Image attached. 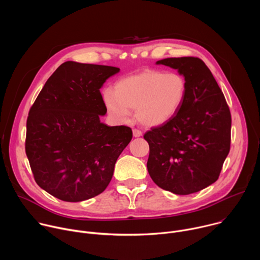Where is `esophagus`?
<instances>
[{
  "instance_id": "1",
  "label": "esophagus",
  "mask_w": 260,
  "mask_h": 260,
  "mask_svg": "<svg viewBox=\"0 0 260 260\" xmlns=\"http://www.w3.org/2000/svg\"><path fill=\"white\" fill-rule=\"evenodd\" d=\"M133 136H134L135 138H139V137L142 136V132L135 128V129H133Z\"/></svg>"
}]
</instances>
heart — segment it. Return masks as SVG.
Here are the masks:
<instances>
[{
    "label": "heart",
    "instance_id": "heart-1",
    "mask_svg": "<svg viewBox=\"0 0 260 260\" xmlns=\"http://www.w3.org/2000/svg\"><path fill=\"white\" fill-rule=\"evenodd\" d=\"M187 92V85L179 73L144 71L116 82L114 92L106 90L104 104L110 117L127 122L131 110L136 109L137 119L146 126H159L175 117Z\"/></svg>",
    "mask_w": 260,
    "mask_h": 260
}]
</instances>
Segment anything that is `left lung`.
<instances>
[{"instance_id": "left-lung-1", "label": "left lung", "mask_w": 260, "mask_h": 260, "mask_svg": "<svg viewBox=\"0 0 260 260\" xmlns=\"http://www.w3.org/2000/svg\"><path fill=\"white\" fill-rule=\"evenodd\" d=\"M186 81L185 101L169 122L144 135L149 144L147 169L160 188L175 194L198 192L217 181L231 148L232 116L225 98L198 57L156 61Z\"/></svg>"}]
</instances>
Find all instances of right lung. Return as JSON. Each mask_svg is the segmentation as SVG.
<instances>
[{"label": "right lung", "mask_w": 260, "mask_h": 260, "mask_svg": "<svg viewBox=\"0 0 260 260\" xmlns=\"http://www.w3.org/2000/svg\"><path fill=\"white\" fill-rule=\"evenodd\" d=\"M119 68L66 61L31 106L25 153L35 180L64 202L102 193L117 158L133 138L129 127L101 121L107 110L100 89Z\"/></svg>", "instance_id": "right-lung-1"}]
</instances>
